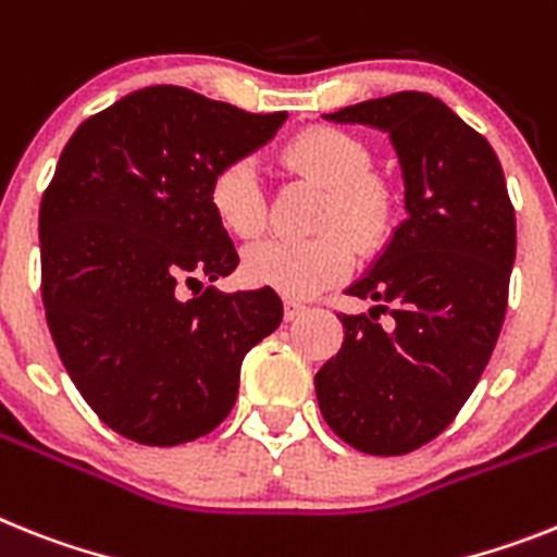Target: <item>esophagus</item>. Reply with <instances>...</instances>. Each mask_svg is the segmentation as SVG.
<instances>
[{
    "instance_id": "obj_1",
    "label": "esophagus",
    "mask_w": 557,
    "mask_h": 557,
    "mask_svg": "<svg viewBox=\"0 0 557 557\" xmlns=\"http://www.w3.org/2000/svg\"><path fill=\"white\" fill-rule=\"evenodd\" d=\"M308 308L297 300H286V320H297V317L306 314Z\"/></svg>"
}]
</instances>
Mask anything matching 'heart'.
Listing matches in <instances>:
<instances>
[{
  "label": "heart",
  "instance_id": "heart-1",
  "mask_svg": "<svg viewBox=\"0 0 557 557\" xmlns=\"http://www.w3.org/2000/svg\"><path fill=\"white\" fill-rule=\"evenodd\" d=\"M286 163L329 186L314 237H269L243 255V277L302 300L343 280L354 265V243L376 249L396 218V195L371 172L373 156L357 135L336 127H306L283 149ZM209 207L228 235L251 240L265 226L263 175L255 158H232L209 181Z\"/></svg>",
  "mask_w": 557,
  "mask_h": 557
}]
</instances>
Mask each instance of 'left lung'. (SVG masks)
<instances>
[{
    "instance_id": "1",
    "label": "left lung",
    "mask_w": 557,
    "mask_h": 557,
    "mask_svg": "<svg viewBox=\"0 0 557 557\" xmlns=\"http://www.w3.org/2000/svg\"><path fill=\"white\" fill-rule=\"evenodd\" d=\"M325 119L391 135L408 218L345 292L376 306L343 314V348L317 371V401L350 447L401 456L456 419L487 368L507 314L516 209L487 138L428 92L371 98Z\"/></svg>"
}]
</instances>
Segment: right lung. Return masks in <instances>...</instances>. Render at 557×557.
I'll list each match as a JSON object with an SVG mask.
<instances>
[{"label": "right lung", "instance_id": "obj_1", "mask_svg": "<svg viewBox=\"0 0 557 557\" xmlns=\"http://www.w3.org/2000/svg\"><path fill=\"white\" fill-rule=\"evenodd\" d=\"M286 119L144 87L84 121L41 195V300L55 350L98 419L138 445L212 433L235 405L243 357L283 320L271 288L223 294L200 280L240 263L209 181Z\"/></svg>", "mask_w": 557, "mask_h": 557}]
</instances>
